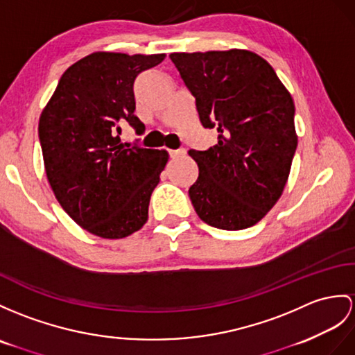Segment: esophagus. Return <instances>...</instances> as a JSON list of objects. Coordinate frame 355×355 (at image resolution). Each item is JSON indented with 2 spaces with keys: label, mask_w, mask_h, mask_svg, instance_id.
<instances>
[{
  "label": "esophagus",
  "mask_w": 355,
  "mask_h": 355,
  "mask_svg": "<svg viewBox=\"0 0 355 355\" xmlns=\"http://www.w3.org/2000/svg\"><path fill=\"white\" fill-rule=\"evenodd\" d=\"M170 153V158H179V157H184L187 153L185 149H176V150H168Z\"/></svg>",
  "instance_id": "34e87169"
}]
</instances>
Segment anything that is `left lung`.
Returning a JSON list of instances; mask_svg holds the SVG:
<instances>
[{
	"instance_id": "obj_1",
	"label": "left lung",
	"mask_w": 355,
	"mask_h": 355,
	"mask_svg": "<svg viewBox=\"0 0 355 355\" xmlns=\"http://www.w3.org/2000/svg\"><path fill=\"white\" fill-rule=\"evenodd\" d=\"M205 128L218 143L188 153L198 166L189 198L200 220L223 230L261 221L288 182L298 137L295 105L271 64L247 49L173 53Z\"/></svg>"
}]
</instances>
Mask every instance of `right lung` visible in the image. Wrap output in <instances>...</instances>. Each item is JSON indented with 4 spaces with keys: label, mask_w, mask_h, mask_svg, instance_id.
Instances as JSON below:
<instances>
[{
    "label": "right lung",
    "mask_w": 355,
    "mask_h": 355,
    "mask_svg": "<svg viewBox=\"0 0 355 355\" xmlns=\"http://www.w3.org/2000/svg\"><path fill=\"white\" fill-rule=\"evenodd\" d=\"M166 54L93 53L62 75L39 120L48 182L78 226L105 239L140 230L167 150L120 141L123 123L144 132L134 81Z\"/></svg>",
    "instance_id": "1"
}]
</instances>
